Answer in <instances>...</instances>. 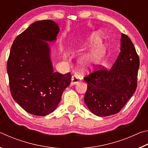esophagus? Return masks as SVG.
<instances>
[{
    "label": "esophagus",
    "instance_id": "1",
    "mask_svg": "<svg viewBox=\"0 0 148 148\" xmlns=\"http://www.w3.org/2000/svg\"><path fill=\"white\" fill-rule=\"evenodd\" d=\"M81 80L80 77L78 76H76V75H74L72 77V79H71V84L72 85H75L78 83V82Z\"/></svg>",
    "mask_w": 148,
    "mask_h": 148
}]
</instances>
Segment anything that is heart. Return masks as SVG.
Returning <instances> with one entry per match:
<instances>
[{
    "instance_id": "heart-1",
    "label": "heart",
    "mask_w": 148,
    "mask_h": 148,
    "mask_svg": "<svg viewBox=\"0 0 148 148\" xmlns=\"http://www.w3.org/2000/svg\"><path fill=\"white\" fill-rule=\"evenodd\" d=\"M85 43L88 47H92L91 51L82 59L85 64H93L104 56L106 48L102 44V39L97 32H91L86 36Z\"/></svg>"
}]
</instances>
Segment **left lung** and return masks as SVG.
Returning a JSON list of instances; mask_svg holds the SVG:
<instances>
[{"instance_id":"obj_1","label":"left lung","mask_w":148,"mask_h":148,"mask_svg":"<svg viewBox=\"0 0 148 148\" xmlns=\"http://www.w3.org/2000/svg\"><path fill=\"white\" fill-rule=\"evenodd\" d=\"M139 66L133 43L122 34L121 52L110 70L99 65L84 77L87 83L84 101L90 111L101 117L118 113L136 91Z\"/></svg>"}]
</instances>
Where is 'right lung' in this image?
Segmentation results:
<instances>
[{"label":"right lung","mask_w":148,"mask_h":148,"mask_svg":"<svg viewBox=\"0 0 148 148\" xmlns=\"http://www.w3.org/2000/svg\"><path fill=\"white\" fill-rule=\"evenodd\" d=\"M59 29L51 20L31 24L14 40L7 62L12 97L28 113L45 116L59 104L71 74L54 72L46 41H55Z\"/></svg>","instance_id":"1"}]
</instances>
